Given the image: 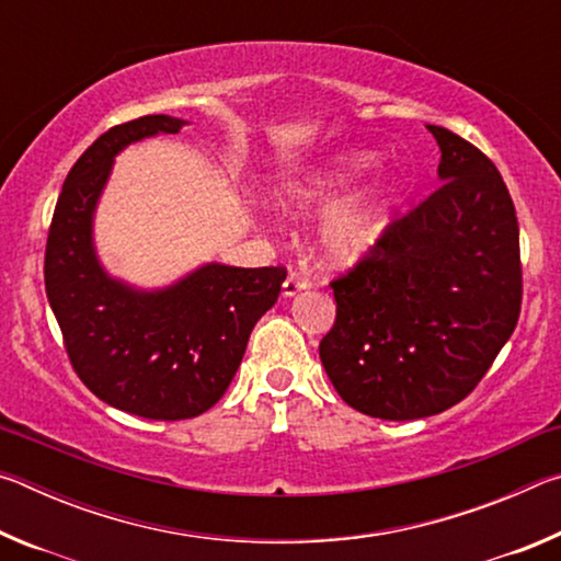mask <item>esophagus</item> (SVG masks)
<instances>
[{
    "label": "esophagus",
    "mask_w": 561,
    "mask_h": 561,
    "mask_svg": "<svg viewBox=\"0 0 561 561\" xmlns=\"http://www.w3.org/2000/svg\"><path fill=\"white\" fill-rule=\"evenodd\" d=\"M307 287H309V279L301 277V274H297V272H291L282 284V294H284V297H294V294H299Z\"/></svg>",
    "instance_id": "34e87169"
}]
</instances>
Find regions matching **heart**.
I'll use <instances>...</instances> for the list:
<instances>
[{
  "label": "heart",
  "instance_id": "b5f03b06",
  "mask_svg": "<svg viewBox=\"0 0 561 561\" xmlns=\"http://www.w3.org/2000/svg\"><path fill=\"white\" fill-rule=\"evenodd\" d=\"M374 165V153H348L331 160L329 165L314 170L307 178L287 187V197L297 203L327 201L334 190L348 185L364 170ZM391 187L366 190L339 205L319 230L324 257L334 264H351L366 257L381 240L386 227V210Z\"/></svg>",
  "mask_w": 561,
  "mask_h": 561
}]
</instances>
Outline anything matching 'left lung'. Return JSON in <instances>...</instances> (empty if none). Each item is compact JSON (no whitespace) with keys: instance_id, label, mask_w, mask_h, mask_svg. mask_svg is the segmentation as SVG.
I'll use <instances>...</instances> for the list:
<instances>
[{"instance_id":"8db88e82","label":"left lung","mask_w":561,"mask_h":561,"mask_svg":"<svg viewBox=\"0 0 561 561\" xmlns=\"http://www.w3.org/2000/svg\"><path fill=\"white\" fill-rule=\"evenodd\" d=\"M443 185L386 227L331 282L336 321L319 356L336 393L383 421H413L460 403L517 327L519 227L495 163L453 130Z\"/></svg>"}]
</instances>
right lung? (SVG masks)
Instances as JSON below:
<instances>
[{"mask_svg":"<svg viewBox=\"0 0 561 561\" xmlns=\"http://www.w3.org/2000/svg\"><path fill=\"white\" fill-rule=\"evenodd\" d=\"M180 126L144 116L93 140L64 180L44 254L46 297L76 376L103 403L150 421H185L220 401L287 279L284 267L213 262L173 287L138 291L103 272L91 225L113 156Z\"/></svg>","mask_w":561,"mask_h":561,"instance_id":"1","label":"right lung"}]
</instances>
